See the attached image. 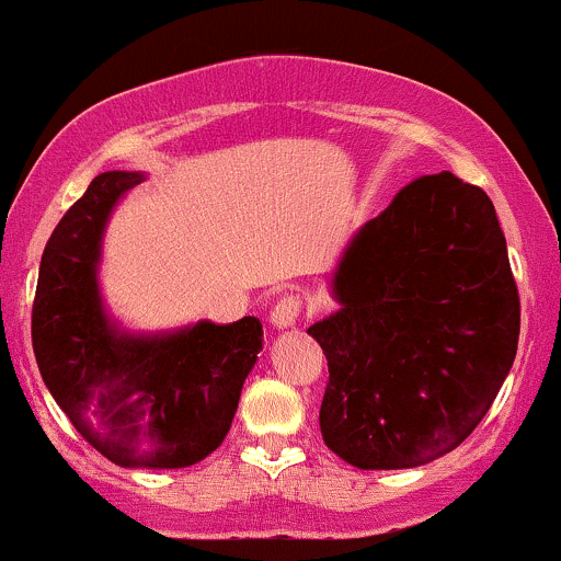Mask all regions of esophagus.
Wrapping results in <instances>:
<instances>
[{"mask_svg":"<svg viewBox=\"0 0 561 561\" xmlns=\"http://www.w3.org/2000/svg\"><path fill=\"white\" fill-rule=\"evenodd\" d=\"M298 317H300V298L298 295L287 293L276 300L268 321H272V327H276V330H289V327H295Z\"/></svg>","mask_w":561,"mask_h":561,"instance_id":"esophagus-1","label":"esophagus"}]
</instances>
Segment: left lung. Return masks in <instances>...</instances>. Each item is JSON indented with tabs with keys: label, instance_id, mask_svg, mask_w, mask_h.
<instances>
[{
	"label": "left lung",
	"instance_id": "obj_1",
	"mask_svg": "<svg viewBox=\"0 0 561 561\" xmlns=\"http://www.w3.org/2000/svg\"><path fill=\"white\" fill-rule=\"evenodd\" d=\"M319 424L358 469H414L478 427L517 356L519 295L493 203L450 171L405 184L347 240Z\"/></svg>",
	"mask_w": 561,
	"mask_h": 561
}]
</instances>
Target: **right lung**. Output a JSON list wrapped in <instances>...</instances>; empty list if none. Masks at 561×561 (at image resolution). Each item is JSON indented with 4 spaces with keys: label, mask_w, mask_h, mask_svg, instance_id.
Instances as JSON below:
<instances>
[{
    "label": "right lung",
    "mask_w": 561,
    "mask_h": 561,
    "mask_svg": "<svg viewBox=\"0 0 561 561\" xmlns=\"http://www.w3.org/2000/svg\"><path fill=\"white\" fill-rule=\"evenodd\" d=\"M139 182V171L100 173L60 218L38 266L31 337L44 385L89 446L118 467L182 469L227 437L263 327L244 317L131 332L111 317L102 240Z\"/></svg>",
    "instance_id": "1"
}]
</instances>
